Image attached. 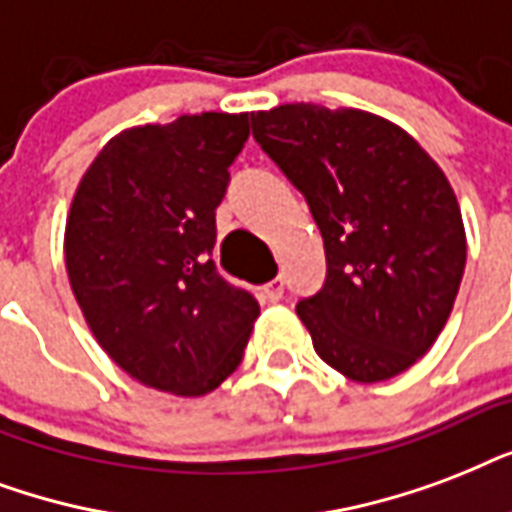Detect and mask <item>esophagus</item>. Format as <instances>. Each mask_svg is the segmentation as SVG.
<instances>
[{
	"mask_svg": "<svg viewBox=\"0 0 512 512\" xmlns=\"http://www.w3.org/2000/svg\"><path fill=\"white\" fill-rule=\"evenodd\" d=\"M283 288H285L283 275H277V277H272L267 285H264V293H267L269 301H280L283 299Z\"/></svg>",
	"mask_w": 512,
	"mask_h": 512,
	"instance_id": "34e87169",
	"label": "esophagus"
}]
</instances>
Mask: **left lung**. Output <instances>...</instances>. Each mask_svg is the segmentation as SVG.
Returning a JSON list of instances; mask_svg holds the SVG:
<instances>
[{"mask_svg":"<svg viewBox=\"0 0 512 512\" xmlns=\"http://www.w3.org/2000/svg\"><path fill=\"white\" fill-rule=\"evenodd\" d=\"M251 125L326 245V283L296 304L315 352L355 382L403 374L443 331L465 272L449 178L406 130L360 109L285 104Z\"/></svg>","mask_w":512,"mask_h":512,"instance_id":"obj_1","label":"left lung"}]
</instances>
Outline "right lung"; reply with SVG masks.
Returning <instances> with one entry per match:
<instances>
[{"label":"right lung","instance_id":"obj_1","mask_svg":"<svg viewBox=\"0 0 512 512\" xmlns=\"http://www.w3.org/2000/svg\"><path fill=\"white\" fill-rule=\"evenodd\" d=\"M248 114H184L122 130L79 181L66 272L87 326L136 382L216 390L243 360L259 301L216 272V208Z\"/></svg>","mask_w":512,"mask_h":512}]
</instances>
